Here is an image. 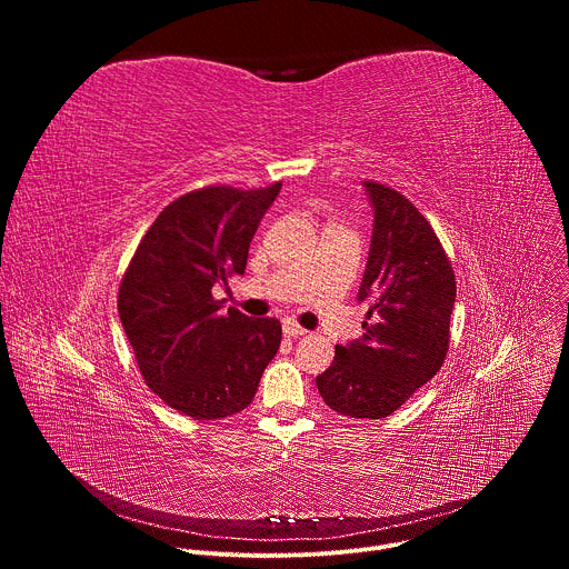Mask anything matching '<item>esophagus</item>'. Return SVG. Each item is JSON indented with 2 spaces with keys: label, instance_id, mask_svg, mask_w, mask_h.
<instances>
[{
  "label": "esophagus",
  "instance_id": "1",
  "mask_svg": "<svg viewBox=\"0 0 569 569\" xmlns=\"http://www.w3.org/2000/svg\"><path fill=\"white\" fill-rule=\"evenodd\" d=\"M308 331L306 329H301L299 323H295V321H286L283 323V336L286 338H301V336H306Z\"/></svg>",
  "mask_w": 569,
  "mask_h": 569
}]
</instances>
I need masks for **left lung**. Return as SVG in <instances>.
Returning a JSON list of instances; mask_svg holds the SVG:
<instances>
[{
    "instance_id": "1",
    "label": "left lung",
    "mask_w": 569,
    "mask_h": 569,
    "mask_svg": "<svg viewBox=\"0 0 569 569\" xmlns=\"http://www.w3.org/2000/svg\"><path fill=\"white\" fill-rule=\"evenodd\" d=\"M373 236L358 292L362 338L336 347L317 389L338 415L385 419L441 369L450 347L455 270L428 218L387 184L365 182Z\"/></svg>"
}]
</instances>
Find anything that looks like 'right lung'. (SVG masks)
<instances>
[{
    "instance_id": "add662e5",
    "label": "right lung",
    "mask_w": 569,
    "mask_h": 569,
    "mask_svg": "<svg viewBox=\"0 0 569 569\" xmlns=\"http://www.w3.org/2000/svg\"><path fill=\"white\" fill-rule=\"evenodd\" d=\"M281 191L211 184L164 207L121 286L119 317L143 382L196 421L238 415L281 345V321L220 312L211 288L248 266L257 227Z\"/></svg>"
}]
</instances>
